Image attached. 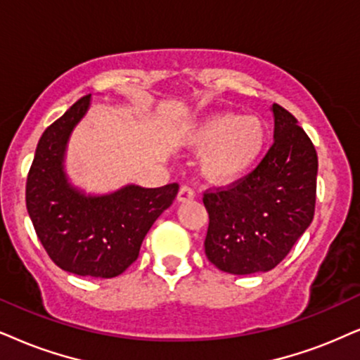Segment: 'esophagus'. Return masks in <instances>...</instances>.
<instances>
[{
	"instance_id": "obj_1",
	"label": "esophagus",
	"mask_w": 360,
	"mask_h": 360,
	"mask_svg": "<svg viewBox=\"0 0 360 360\" xmlns=\"http://www.w3.org/2000/svg\"><path fill=\"white\" fill-rule=\"evenodd\" d=\"M194 198V191L189 186H181L179 193H177V202H186L191 201Z\"/></svg>"
}]
</instances>
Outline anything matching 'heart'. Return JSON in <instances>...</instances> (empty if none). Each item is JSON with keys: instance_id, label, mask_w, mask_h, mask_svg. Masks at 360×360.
<instances>
[{"instance_id": "obj_1", "label": "heart", "mask_w": 360, "mask_h": 360, "mask_svg": "<svg viewBox=\"0 0 360 360\" xmlns=\"http://www.w3.org/2000/svg\"><path fill=\"white\" fill-rule=\"evenodd\" d=\"M181 143L191 151L202 153L201 171L209 183L227 186L244 179L257 165L267 129L256 116L214 112L191 124Z\"/></svg>"}]
</instances>
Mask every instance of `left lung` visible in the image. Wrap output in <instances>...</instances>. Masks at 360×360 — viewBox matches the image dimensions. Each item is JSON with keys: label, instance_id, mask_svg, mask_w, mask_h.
<instances>
[{"label": "left lung", "instance_id": "left-lung-1", "mask_svg": "<svg viewBox=\"0 0 360 360\" xmlns=\"http://www.w3.org/2000/svg\"><path fill=\"white\" fill-rule=\"evenodd\" d=\"M271 111L274 144L256 169L202 198L209 214L206 256L229 274L274 269L314 217L316 148L289 111L279 104Z\"/></svg>", "mask_w": 360, "mask_h": 360}]
</instances>
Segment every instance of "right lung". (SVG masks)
I'll list each match as a JSON object with an SVG mask.
<instances>
[{
    "mask_svg": "<svg viewBox=\"0 0 360 360\" xmlns=\"http://www.w3.org/2000/svg\"><path fill=\"white\" fill-rule=\"evenodd\" d=\"M91 106L81 98L46 127L26 181V207L38 239L63 271L84 277H116L139 256L154 221L171 206L179 186H122L86 194L65 169L70 138Z\"/></svg>",
    "mask_w": 360,
    "mask_h": 360,
    "instance_id": "obj_1",
    "label": "right lung"
}]
</instances>
